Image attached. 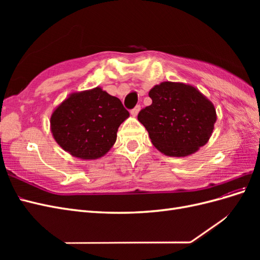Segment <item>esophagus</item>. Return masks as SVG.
<instances>
[{
    "label": "esophagus",
    "mask_w": 260,
    "mask_h": 260,
    "mask_svg": "<svg viewBox=\"0 0 260 260\" xmlns=\"http://www.w3.org/2000/svg\"><path fill=\"white\" fill-rule=\"evenodd\" d=\"M140 109H141V106H140V105H137L135 108L132 109V111H131L130 113H131V115H132L133 117H137L138 114H139V112H140Z\"/></svg>",
    "instance_id": "esophagus-1"
}]
</instances>
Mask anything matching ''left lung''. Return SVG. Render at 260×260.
Segmentation results:
<instances>
[{"label":"left lung","instance_id":"left-lung-1","mask_svg":"<svg viewBox=\"0 0 260 260\" xmlns=\"http://www.w3.org/2000/svg\"><path fill=\"white\" fill-rule=\"evenodd\" d=\"M152 104L138 120L152 144L170 157H185L205 145L217 120L214 104L199 89L182 82L164 81L148 92Z\"/></svg>","mask_w":260,"mask_h":260}]
</instances>
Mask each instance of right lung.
<instances>
[{
	"label": "right lung",
	"instance_id": "add662e5",
	"mask_svg": "<svg viewBox=\"0 0 260 260\" xmlns=\"http://www.w3.org/2000/svg\"><path fill=\"white\" fill-rule=\"evenodd\" d=\"M129 116L119 99L96 86L69 94L51 115V132L72 156L98 159L113 147L118 128Z\"/></svg>",
	"mask_w": 260,
	"mask_h": 260
}]
</instances>
